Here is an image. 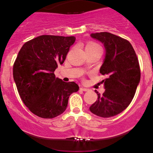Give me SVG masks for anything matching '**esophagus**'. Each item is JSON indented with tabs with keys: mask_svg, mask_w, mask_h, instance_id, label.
Here are the masks:
<instances>
[{
	"mask_svg": "<svg viewBox=\"0 0 153 153\" xmlns=\"http://www.w3.org/2000/svg\"><path fill=\"white\" fill-rule=\"evenodd\" d=\"M80 89L82 91H89L88 88H85V87H80Z\"/></svg>",
	"mask_w": 153,
	"mask_h": 153,
	"instance_id": "1",
	"label": "esophagus"
}]
</instances>
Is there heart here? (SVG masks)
I'll use <instances>...</instances> for the list:
<instances>
[{"mask_svg": "<svg viewBox=\"0 0 153 153\" xmlns=\"http://www.w3.org/2000/svg\"><path fill=\"white\" fill-rule=\"evenodd\" d=\"M97 47H101L98 44L94 42H88L85 45V50H91V49L97 48Z\"/></svg>", "mask_w": 153, "mask_h": 153, "instance_id": "obj_1", "label": "heart"}]
</instances>
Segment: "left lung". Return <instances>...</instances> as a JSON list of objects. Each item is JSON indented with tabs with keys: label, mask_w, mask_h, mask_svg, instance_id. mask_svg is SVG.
Masks as SVG:
<instances>
[{
	"label": "left lung",
	"mask_w": 153,
	"mask_h": 153,
	"mask_svg": "<svg viewBox=\"0 0 153 153\" xmlns=\"http://www.w3.org/2000/svg\"><path fill=\"white\" fill-rule=\"evenodd\" d=\"M103 44L106 54L100 73L106 75L102 80L105 91L90 106L93 114L103 117H114L130 104L140 81V68L134 48L129 41L108 32L91 34Z\"/></svg>",
	"instance_id": "left-lung-1"
}]
</instances>
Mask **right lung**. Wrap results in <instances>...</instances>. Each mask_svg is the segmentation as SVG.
<instances>
[{"label": "right lung", "instance_id": "right-lung-1", "mask_svg": "<svg viewBox=\"0 0 153 153\" xmlns=\"http://www.w3.org/2000/svg\"><path fill=\"white\" fill-rule=\"evenodd\" d=\"M75 41V36L42 35L24 44L16 59L13 75L19 96L41 118L52 119L62 114L69 96L79 90L75 82L62 81L54 73Z\"/></svg>", "mask_w": 153, "mask_h": 153}]
</instances>
